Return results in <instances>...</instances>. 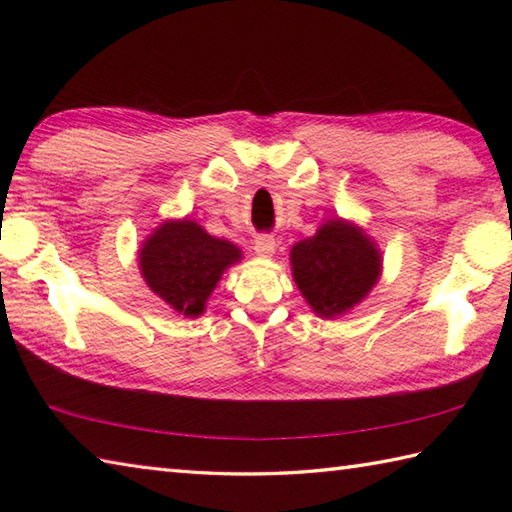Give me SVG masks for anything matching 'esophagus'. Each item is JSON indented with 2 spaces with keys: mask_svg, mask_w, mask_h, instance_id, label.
Returning <instances> with one entry per match:
<instances>
[{
  "mask_svg": "<svg viewBox=\"0 0 512 512\" xmlns=\"http://www.w3.org/2000/svg\"><path fill=\"white\" fill-rule=\"evenodd\" d=\"M275 248H277V242H275L273 235H257L255 237V253L259 257L270 259L275 255Z\"/></svg>",
  "mask_w": 512,
  "mask_h": 512,
  "instance_id": "obj_1",
  "label": "esophagus"
}]
</instances>
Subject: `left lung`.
Wrapping results in <instances>:
<instances>
[{
	"label": "left lung",
	"instance_id": "8db88e82",
	"mask_svg": "<svg viewBox=\"0 0 512 512\" xmlns=\"http://www.w3.org/2000/svg\"><path fill=\"white\" fill-rule=\"evenodd\" d=\"M290 270L310 310L321 319H336L363 303L378 284L383 253L363 226L330 217L290 248Z\"/></svg>",
	"mask_w": 512,
	"mask_h": 512
}]
</instances>
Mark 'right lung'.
Masks as SVG:
<instances>
[{
    "mask_svg": "<svg viewBox=\"0 0 512 512\" xmlns=\"http://www.w3.org/2000/svg\"><path fill=\"white\" fill-rule=\"evenodd\" d=\"M242 248L213 237L195 220H165L138 250L145 284L171 310L187 319L204 314L206 301L228 268L242 262Z\"/></svg>",
    "mask_w": 512,
    "mask_h": 512,
    "instance_id": "add662e5",
    "label": "right lung"
}]
</instances>
